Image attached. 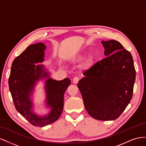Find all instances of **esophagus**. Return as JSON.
I'll return each mask as SVG.
<instances>
[{
    "mask_svg": "<svg viewBox=\"0 0 146 146\" xmlns=\"http://www.w3.org/2000/svg\"><path fill=\"white\" fill-rule=\"evenodd\" d=\"M79 81V78L78 77V76H76L74 77L73 79V82L74 84H77Z\"/></svg>",
    "mask_w": 146,
    "mask_h": 146,
    "instance_id": "34e87169",
    "label": "esophagus"
}]
</instances>
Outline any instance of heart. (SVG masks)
I'll use <instances>...</instances> for the list:
<instances>
[{
    "label": "heart",
    "mask_w": 146,
    "mask_h": 146,
    "mask_svg": "<svg viewBox=\"0 0 146 146\" xmlns=\"http://www.w3.org/2000/svg\"><path fill=\"white\" fill-rule=\"evenodd\" d=\"M84 58H85V55H84V54L80 55V56H78V57L74 59V60L76 61V62H80V61L84 59ZM92 61H93V59H92V58H89V59L87 60V62H86V63L87 66H88V65H90L91 64V63L92 62Z\"/></svg>",
    "instance_id": "obj_1"
}]
</instances>
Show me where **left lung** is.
I'll return each instance as SVG.
<instances>
[{"label": "left lung", "mask_w": 146, "mask_h": 146, "mask_svg": "<svg viewBox=\"0 0 146 146\" xmlns=\"http://www.w3.org/2000/svg\"><path fill=\"white\" fill-rule=\"evenodd\" d=\"M101 42L106 58L83 73L78 87L88 113L98 120L111 121L132 98L136 71L132 56L119 42Z\"/></svg>", "instance_id": "left-lung-1"}]
</instances>
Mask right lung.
Here are the masks:
<instances>
[{"mask_svg": "<svg viewBox=\"0 0 146 146\" xmlns=\"http://www.w3.org/2000/svg\"><path fill=\"white\" fill-rule=\"evenodd\" d=\"M44 44L30 45L16 57L12 63L8 79L9 88L17 111L30 123L36 127H44L58 119L64 107V96L71 84L69 78L56 81L49 78L44 65L35 64L42 62L44 59ZM41 78H47L45 83L46 104L50 108V113L40 117L32 111L30 96L35 82Z\"/></svg>", "mask_w": 146, "mask_h": 146, "instance_id": "1", "label": "right lung"}]
</instances>
